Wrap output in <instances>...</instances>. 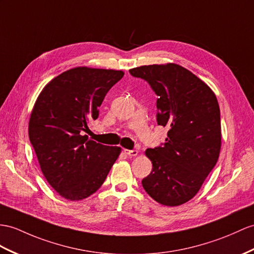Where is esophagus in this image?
Segmentation results:
<instances>
[{"label": "esophagus", "instance_id": "esophagus-1", "mask_svg": "<svg viewBox=\"0 0 254 254\" xmlns=\"http://www.w3.org/2000/svg\"><path fill=\"white\" fill-rule=\"evenodd\" d=\"M124 153L126 154V155L133 157V156H137L138 155V151L137 150H124Z\"/></svg>", "mask_w": 254, "mask_h": 254}]
</instances>
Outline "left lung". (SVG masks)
<instances>
[{
	"label": "left lung",
	"mask_w": 254,
	"mask_h": 254,
	"mask_svg": "<svg viewBox=\"0 0 254 254\" xmlns=\"http://www.w3.org/2000/svg\"><path fill=\"white\" fill-rule=\"evenodd\" d=\"M129 73L155 92L157 124L168 128L165 143L145 152L153 168L142 187L162 205H182L197 194L218 162V100L201 79L179 64L142 65Z\"/></svg>",
	"instance_id": "8db88e82"
}]
</instances>
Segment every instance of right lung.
<instances>
[{
	"mask_svg": "<svg viewBox=\"0 0 254 254\" xmlns=\"http://www.w3.org/2000/svg\"><path fill=\"white\" fill-rule=\"evenodd\" d=\"M123 76L122 71L74 67L49 82L34 104L30 142L47 182L65 199L94 194L120 155L121 147L97 143L83 131Z\"/></svg>",
	"mask_w": 254,
	"mask_h": 254,
	"instance_id": "1",
	"label": "right lung"
}]
</instances>
